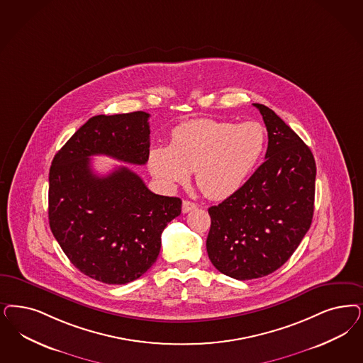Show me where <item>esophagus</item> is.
Instances as JSON below:
<instances>
[{
  "mask_svg": "<svg viewBox=\"0 0 363 363\" xmlns=\"http://www.w3.org/2000/svg\"><path fill=\"white\" fill-rule=\"evenodd\" d=\"M197 208V203L196 202H191V201L185 200L182 202V212L188 213L193 209Z\"/></svg>",
  "mask_w": 363,
  "mask_h": 363,
  "instance_id": "obj_1",
  "label": "esophagus"
}]
</instances>
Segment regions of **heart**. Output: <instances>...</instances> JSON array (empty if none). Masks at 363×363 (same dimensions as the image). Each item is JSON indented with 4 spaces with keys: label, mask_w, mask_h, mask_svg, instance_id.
I'll use <instances>...</instances> for the list:
<instances>
[{
    "label": "heart",
    "mask_w": 363,
    "mask_h": 363,
    "mask_svg": "<svg viewBox=\"0 0 363 363\" xmlns=\"http://www.w3.org/2000/svg\"><path fill=\"white\" fill-rule=\"evenodd\" d=\"M265 143L267 131L259 122L194 119L175 127L170 146L151 150L150 170L166 186L185 184L190 172H196L201 191L223 200L244 186Z\"/></svg>",
    "instance_id": "b5f03b06"
}]
</instances>
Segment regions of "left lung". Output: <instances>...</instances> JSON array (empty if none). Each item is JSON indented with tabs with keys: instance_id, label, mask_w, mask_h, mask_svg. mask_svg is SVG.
I'll use <instances>...</instances> for the list:
<instances>
[{
	"instance_id": "obj_1",
	"label": "left lung",
	"mask_w": 363,
	"mask_h": 363,
	"mask_svg": "<svg viewBox=\"0 0 363 363\" xmlns=\"http://www.w3.org/2000/svg\"><path fill=\"white\" fill-rule=\"evenodd\" d=\"M253 106L268 131L265 161L242 188L208 209V256L238 280L269 275L287 262L310 229L315 200L310 147L271 108Z\"/></svg>"
}]
</instances>
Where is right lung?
I'll list each match as a JSON object with an SVG mask.
<instances>
[{"label":"right lung","instance_id":"obj_1","mask_svg":"<svg viewBox=\"0 0 363 363\" xmlns=\"http://www.w3.org/2000/svg\"><path fill=\"white\" fill-rule=\"evenodd\" d=\"M143 111L96 115L60 150L50 170L48 218L55 238L76 268L106 284H125L155 263L166 225L182 201L152 193L125 166L107 175L91 167L92 155L145 164L150 125Z\"/></svg>","mask_w":363,"mask_h":363}]
</instances>
